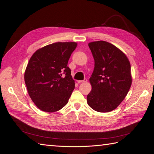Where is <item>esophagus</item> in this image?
Returning a JSON list of instances; mask_svg holds the SVG:
<instances>
[{
	"instance_id": "esophagus-1",
	"label": "esophagus",
	"mask_w": 154,
	"mask_h": 154,
	"mask_svg": "<svg viewBox=\"0 0 154 154\" xmlns=\"http://www.w3.org/2000/svg\"><path fill=\"white\" fill-rule=\"evenodd\" d=\"M87 79H84V80H78V83H85V82H87Z\"/></svg>"
}]
</instances>
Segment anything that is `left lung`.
<instances>
[{"label": "left lung", "mask_w": 154, "mask_h": 154, "mask_svg": "<svg viewBox=\"0 0 154 154\" xmlns=\"http://www.w3.org/2000/svg\"><path fill=\"white\" fill-rule=\"evenodd\" d=\"M94 69L89 79L92 90L87 103L100 112L116 109L127 95L132 85L131 67L127 56L105 41L88 43Z\"/></svg>", "instance_id": "obj_1"}]
</instances>
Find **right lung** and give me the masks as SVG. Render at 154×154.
<instances>
[{
    "mask_svg": "<svg viewBox=\"0 0 154 154\" xmlns=\"http://www.w3.org/2000/svg\"><path fill=\"white\" fill-rule=\"evenodd\" d=\"M76 42H56L36 51L24 73L27 92L38 108L57 112L66 105L75 83L67 66Z\"/></svg>",
    "mask_w": 154,
    "mask_h": 154,
    "instance_id": "1",
    "label": "right lung"
}]
</instances>
